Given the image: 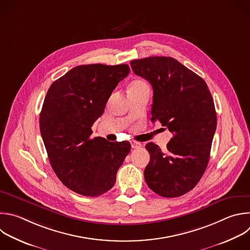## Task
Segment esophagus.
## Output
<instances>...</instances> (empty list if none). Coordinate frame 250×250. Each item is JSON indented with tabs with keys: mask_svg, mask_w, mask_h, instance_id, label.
<instances>
[{
	"mask_svg": "<svg viewBox=\"0 0 250 250\" xmlns=\"http://www.w3.org/2000/svg\"><path fill=\"white\" fill-rule=\"evenodd\" d=\"M130 144H131L132 148H139V147H141V143L137 142V141H134V140H131Z\"/></svg>",
	"mask_w": 250,
	"mask_h": 250,
	"instance_id": "34e87169",
	"label": "esophagus"
}]
</instances>
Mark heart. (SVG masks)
<instances>
[{"label": "heart", "instance_id": "obj_1", "mask_svg": "<svg viewBox=\"0 0 250 250\" xmlns=\"http://www.w3.org/2000/svg\"><path fill=\"white\" fill-rule=\"evenodd\" d=\"M133 88V87H148L146 83L142 80H134L131 84H130V87L129 88Z\"/></svg>", "mask_w": 250, "mask_h": 250}]
</instances>
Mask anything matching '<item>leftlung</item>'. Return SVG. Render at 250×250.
I'll list each match as a JSON object with an SVG mask.
<instances>
[{
    "instance_id": "left-lung-1",
    "label": "left lung",
    "mask_w": 250,
    "mask_h": 250,
    "mask_svg": "<svg viewBox=\"0 0 250 250\" xmlns=\"http://www.w3.org/2000/svg\"><path fill=\"white\" fill-rule=\"evenodd\" d=\"M130 65L152 85V123L159 121L173 133L166 153L153 142L146 144L150 162L145 182L163 197L182 196L207 168L217 127L213 97L206 82L174 58L149 57Z\"/></svg>"
}]
</instances>
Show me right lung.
Listing matches in <instances>:
<instances>
[{
	"mask_svg": "<svg viewBox=\"0 0 250 250\" xmlns=\"http://www.w3.org/2000/svg\"><path fill=\"white\" fill-rule=\"evenodd\" d=\"M128 73L127 64L77 65L47 92L40 132L55 174L76 193L93 197L110 190L130 151L128 141L90 137L113 90Z\"/></svg>",
	"mask_w": 250,
	"mask_h": 250,
	"instance_id": "right-lung-1",
	"label": "right lung"
}]
</instances>
